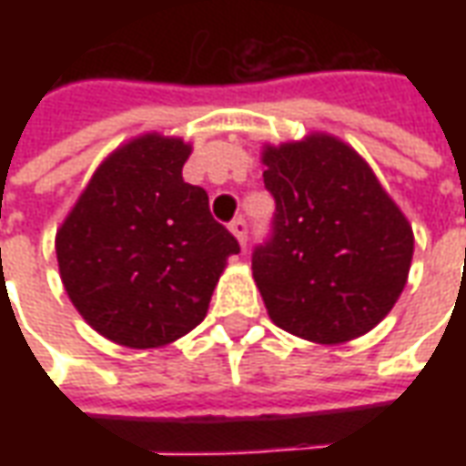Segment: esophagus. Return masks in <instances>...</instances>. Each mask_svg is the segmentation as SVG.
Instances as JSON below:
<instances>
[{
    "instance_id": "1",
    "label": "esophagus",
    "mask_w": 466,
    "mask_h": 466,
    "mask_svg": "<svg viewBox=\"0 0 466 466\" xmlns=\"http://www.w3.org/2000/svg\"><path fill=\"white\" fill-rule=\"evenodd\" d=\"M229 232L237 237V242L242 244V247H247V222H244L242 217H237V219L229 224Z\"/></svg>"
}]
</instances>
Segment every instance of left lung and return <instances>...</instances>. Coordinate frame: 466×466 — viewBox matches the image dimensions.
<instances>
[{"instance_id":"8db88e82","label":"left lung","mask_w":466,"mask_h":466,"mask_svg":"<svg viewBox=\"0 0 466 466\" xmlns=\"http://www.w3.org/2000/svg\"><path fill=\"white\" fill-rule=\"evenodd\" d=\"M264 187L277 202L272 239L252 277L279 329L344 344L374 329L407 284L414 232L357 149L327 132L264 144Z\"/></svg>"}]
</instances>
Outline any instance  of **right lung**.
Here are the masks:
<instances>
[{"label":"right lung","mask_w":466,"mask_h":466,"mask_svg":"<svg viewBox=\"0 0 466 466\" xmlns=\"http://www.w3.org/2000/svg\"><path fill=\"white\" fill-rule=\"evenodd\" d=\"M189 154L192 144L159 132L124 142L56 229L66 294L109 342L159 350L192 332L239 252L207 192L182 179Z\"/></svg>","instance_id":"1"}]
</instances>
